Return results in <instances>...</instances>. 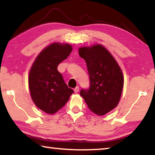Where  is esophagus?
<instances>
[{
  "mask_svg": "<svg viewBox=\"0 0 155 155\" xmlns=\"http://www.w3.org/2000/svg\"><path fill=\"white\" fill-rule=\"evenodd\" d=\"M74 91L75 93L78 92V91H79V87H78V86H77V87H76L74 89Z\"/></svg>",
  "mask_w": 155,
  "mask_h": 155,
  "instance_id": "1",
  "label": "esophagus"
}]
</instances>
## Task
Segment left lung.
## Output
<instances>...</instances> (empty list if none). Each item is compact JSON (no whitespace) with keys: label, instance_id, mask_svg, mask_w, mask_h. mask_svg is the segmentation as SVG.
<instances>
[{"label":"left lung","instance_id":"1","mask_svg":"<svg viewBox=\"0 0 155 155\" xmlns=\"http://www.w3.org/2000/svg\"><path fill=\"white\" fill-rule=\"evenodd\" d=\"M78 54L86 62L90 81V88L82 89L80 95L94 114L105 115L120 102L124 85L121 68L101 44L81 47Z\"/></svg>","mask_w":155,"mask_h":155}]
</instances>
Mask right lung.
I'll return each instance as SVG.
<instances>
[{
  "label": "right lung",
  "instance_id": "obj_1",
  "mask_svg": "<svg viewBox=\"0 0 155 155\" xmlns=\"http://www.w3.org/2000/svg\"><path fill=\"white\" fill-rule=\"evenodd\" d=\"M72 51L69 44H51L41 51L30 69L31 97L37 107L48 114L61 109L74 93L57 70L58 65L67 59Z\"/></svg>",
  "mask_w": 155,
  "mask_h": 155
}]
</instances>
